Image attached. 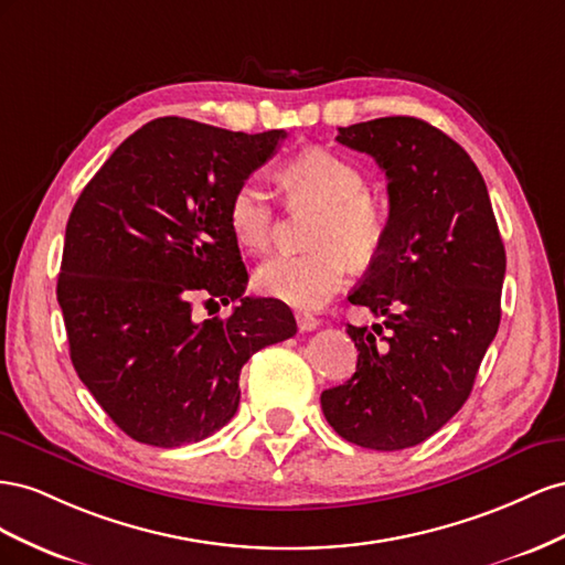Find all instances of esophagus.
Returning a JSON list of instances; mask_svg holds the SVG:
<instances>
[{"instance_id": "1", "label": "esophagus", "mask_w": 565, "mask_h": 565, "mask_svg": "<svg viewBox=\"0 0 565 565\" xmlns=\"http://www.w3.org/2000/svg\"><path fill=\"white\" fill-rule=\"evenodd\" d=\"M296 321L300 331H315L321 324V321L310 312H296Z\"/></svg>"}]
</instances>
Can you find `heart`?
I'll use <instances>...</instances> for the list:
<instances>
[{"label": "heart", "instance_id": "heart-1", "mask_svg": "<svg viewBox=\"0 0 565 565\" xmlns=\"http://www.w3.org/2000/svg\"><path fill=\"white\" fill-rule=\"evenodd\" d=\"M288 196L319 205L312 253L271 255L255 269V286L274 300L300 310L321 308L345 284L350 257L369 263L388 230V213L366 193L358 166L327 149H305L284 168ZM230 227L248 250H265L277 230V211L269 191L257 180L241 182L227 207Z\"/></svg>", "mask_w": 565, "mask_h": 565}]
</instances>
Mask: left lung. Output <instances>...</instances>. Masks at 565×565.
Masks as SVG:
<instances>
[{
	"mask_svg": "<svg viewBox=\"0 0 565 565\" xmlns=\"http://www.w3.org/2000/svg\"><path fill=\"white\" fill-rule=\"evenodd\" d=\"M338 141L388 177V230L348 296L383 317L348 324L358 348L350 381L321 393L331 428L369 449L424 443L471 395L502 319L507 253L488 186L471 156L409 116L338 127Z\"/></svg>",
	"mask_w": 565,
	"mask_h": 565,
	"instance_id": "obj_1",
	"label": "left lung"
}]
</instances>
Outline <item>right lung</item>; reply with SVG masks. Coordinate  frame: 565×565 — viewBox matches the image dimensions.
<instances>
[{
    "mask_svg": "<svg viewBox=\"0 0 565 565\" xmlns=\"http://www.w3.org/2000/svg\"><path fill=\"white\" fill-rule=\"evenodd\" d=\"M284 137L156 118L79 193L56 298L79 381L137 443L180 447L230 424L241 366L296 333L284 302L244 296L248 271L227 217L234 189ZM196 295L235 310L199 322Z\"/></svg>",
    "mask_w": 565,
    "mask_h": 565,
    "instance_id": "right-lung-1",
    "label": "right lung"
}]
</instances>
